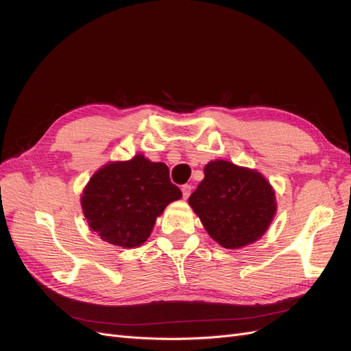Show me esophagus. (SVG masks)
<instances>
[{
	"mask_svg": "<svg viewBox=\"0 0 351 351\" xmlns=\"http://www.w3.org/2000/svg\"><path fill=\"white\" fill-rule=\"evenodd\" d=\"M182 192H183V197L187 199L190 196V193H192V186H190V184H183L182 186Z\"/></svg>",
	"mask_w": 351,
	"mask_h": 351,
	"instance_id": "obj_1",
	"label": "esophagus"
}]
</instances>
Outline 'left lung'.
I'll return each instance as SVG.
<instances>
[{
  "label": "left lung",
  "instance_id": "8db88e82",
  "mask_svg": "<svg viewBox=\"0 0 351 351\" xmlns=\"http://www.w3.org/2000/svg\"><path fill=\"white\" fill-rule=\"evenodd\" d=\"M189 205L209 236L226 249L256 241L277 210L275 192L262 174L228 161H212Z\"/></svg>",
  "mask_w": 351,
  "mask_h": 351
}]
</instances>
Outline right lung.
Here are the masks:
<instances>
[{"label":"right lung","instance_id":"right-lung-1","mask_svg":"<svg viewBox=\"0 0 351 351\" xmlns=\"http://www.w3.org/2000/svg\"><path fill=\"white\" fill-rule=\"evenodd\" d=\"M182 190L169 180L164 162L143 155L111 162L93 174L82 196L92 231L114 246L136 247L149 237L155 219Z\"/></svg>","mask_w":351,"mask_h":351}]
</instances>
